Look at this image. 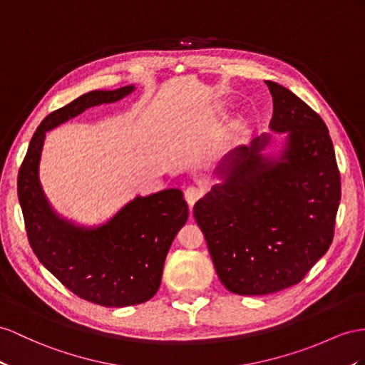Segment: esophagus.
I'll use <instances>...</instances> for the list:
<instances>
[{
  "label": "esophagus",
  "instance_id": "34e87169",
  "mask_svg": "<svg viewBox=\"0 0 365 365\" xmlns=\"http://www.w3.org/2000/svg\"><path fill=\"white\" fill-rule=\"evenodd\" d=\"M202 194H203V190L199 188V186H188V188L185 190V200L188 202L190 208L194 207V203L202 197Z\"/></svg>",
  "mask_w": 365,
  "mask_h": 365
}]
</instances>
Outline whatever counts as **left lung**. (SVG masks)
Returning <instances> with one entry per match:
<instances>
[{"mask_svg": "<svg viewBox=\"0 0 365 365\" xmlns=\"http://www.w3.org/2000/svg\"><path fill=\"white\" fill-rule=\"evenodd\" d=\"M273 96L269 128L288 133L277 157L269 135L232 149L222 183L194 205L220 282L260 296L296 285L330 248L341 175L324 120L292 91L265 81Z\"/></svg>", "mask_w": 365, "mask_h": 365, "instance_id": "left-lung-1", "label": "left lung"}]
</instances>
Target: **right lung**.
Returning a JSON list of instances; mask_svg holds the SVG:
<instances>
[{
  "instance_id": "obj_1",
  "label": "right lung",
  "mask_w": 365,
  "mask_h": 365,
  "mask_svg": "<svg viewBox=\"0 0 365 365\" xmlns=\"http://www.w3.org/2000/svg\"><path fill=\"white\" fill-rule=\"evenodd\" d=\"M133 91H92L53 110L36 128L18 173V199L35 256L73 294L103 307L137 305L157 293L168 250L188 220L183 192L137 195L103 225L80 227L60 217L46 199L40 158L48 130Z\"/></svg>"
}]
</instances>
